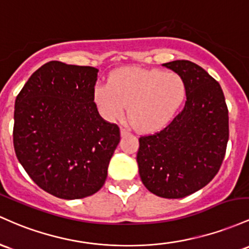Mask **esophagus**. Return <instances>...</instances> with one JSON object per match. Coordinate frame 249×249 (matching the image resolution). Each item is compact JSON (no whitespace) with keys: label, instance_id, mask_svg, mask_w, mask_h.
<instances>
[{"label":"esophagus","instance_id":"34e87169","mask_svg":"<svg viewBox=\"0 0 249 249\" xmlns=\"http://www.w3.org/2000/svg\"><path fill=\"white\" fill-rule=\"evenodd\" d=\"M120 132H121V136H127L130 134L127 129H125V128H121V130H120Z\"/></svg>","mask_w":249,"mask_h":249}]
</instances>
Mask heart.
<instances>
[{"label": "heart", "mask_w": 249, "mask_h": 249, "mask_svg": "<svg viewBox=\"0 0 249 249\" xmlns=\"http://www.w3.org/2000/svg\"><path fill=\"white\" fill-rule=\"evenodd\" d=\"M186 96V81L180 75L156 69H119L108 83L94 89V101L106 120L120 119L129 106L130 121L143 132L160 129L172 121Z\"/></svg>", "instance_id": "b5f03b06"}]
</instances>
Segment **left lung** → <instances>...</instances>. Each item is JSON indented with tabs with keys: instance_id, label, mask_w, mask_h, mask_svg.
I'll use <instances>...</instances> for the list:
<instances>
[{
	"instance_id": "1",
	"label": "left lung",
	"mask_w": 249,
	"mask_h": 249,
	"mask_svg": "<svg viewBox=\"0 0 249 249\" xmlns=\"http://www.w3.org/2000/svg\"><path fill=\"white\" fill-rule=\"evenodd\" d=\"M186 81L183 109L160 132L139 139L142 183L164 199H181L213 180L226 154L228 108L219 82L187 60L163 63Z\"/></svg>"
}]
</instances>
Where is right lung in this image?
Masks as SVG:
<instances>
[{
    "label": "right lung",
    "mask_w": 249,
    "mask_h": 249,
    "mask_svg": "<svg viewBox=\"0 0 249 249\" xmlns=\"http://www.w3.org/2000/svg\"><path fill=\"white\" fill-rule=\"evenodd\" d=\"M97 72L50 61L16 96V156L36 185L60 199L99 192L120 142V128L103 120L94 102Z\"/></svg>",
    "instance_id": "right-lung-1"
}]
</instances>
